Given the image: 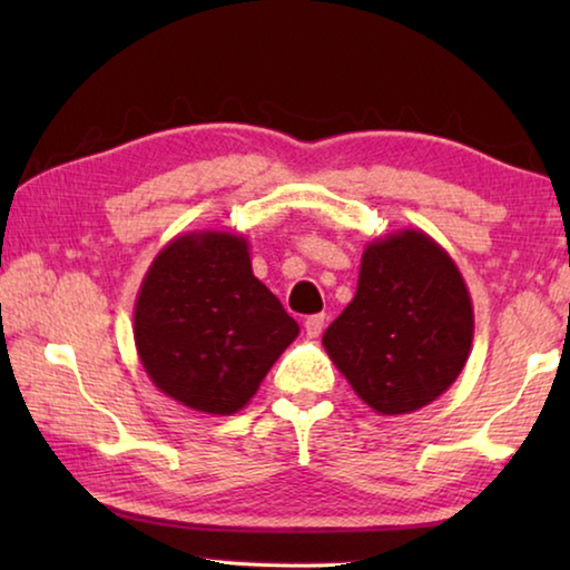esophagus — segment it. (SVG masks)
Listing matches in <instances>:
<instances>
[{"instance_id": "34e87169", "label": "esophagus", "mask_w": 570, "mask_h": 570, "mask_svg": "<svg viewBox=\"0 0 570 570\" xmlns=\"http://www.w3.org/2000/svg\"><path fill=\"white\" fill-rule=\"evenodd\" d=\"M324 324H326V314H314L308 316V320L304 322V330H306V336H312V340H316L324 332Z\"/></svg>"}]
</instances>
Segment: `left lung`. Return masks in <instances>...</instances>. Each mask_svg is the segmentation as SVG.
Wrapping results in <instances>:
<instances>
[{
	"instance_id": "obj_1",
	"label": "left lung",
	"mask_w": 570,
	"mask_h": 570,
	"mask_svg": "<svg viewBox=\"0 0 570 570\" xmlns=\"http://www.w3.org/2000/svg\"><path fill=\"white\" fill-rule=\"evenodd\" d=\"M472 332L458 264L424 230L402 228L364 248L356 294L322 344L364 404L410 414L460 377Z\"/></svg>"
}]
</instances>
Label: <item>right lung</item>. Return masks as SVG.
Returning <instances> with one entry per match:
<instances>
[{
    "mask_svg": "<svg viewBox=\"0 0 570 570\" xmlns=\"http://www.w3.org/2000/svg\"><path fill=\"white\" fill-rule=\"evenodd\" d=\"M142 370L183 407L234 414L298 336V324L254 276L248 240L193 230L160 248L132 308Z\"/></svg>",
    "mask_w": 570,
    "mask_h": 570,
    "instance_id": "1",
    "label": "right lung"
}]
</instances>
